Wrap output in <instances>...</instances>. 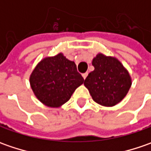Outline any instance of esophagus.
Returning a JSON list of instances; mask_svg holds the SVG:
<instances>
[{"instance_id":"1","label":"esophagus","mask_w":151,"mask_h":151,"mask_svg":"<svg viewBox=\"0 0 151 151\" xmlns=\"http://www.w3.org/2000/svg\"><path fill=\"white\" fill-rule=\"evenodd\" d=\"M82 76H83V78L84 80L86 78V76H87V73H84V74H82Z\"/></svg>"}]
</instances>
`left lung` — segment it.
I'll return each instance as SVG.
<instances>
[{
  "label": "left lung",
  "mask_w": 151,
  "mask_h": 151,
  "mask_svg": "<svg viewBox=\"0 0 151 151\" xmlns=\"http://www.w3.org/2000/svg\"><path fill=\"white\" fill-rule=\"evenodd\" d=\"M94 70L84 81L92 99L104 107L122 101L132 85L130 75L116 58L98 54L92 60Z\"/></svg>",
  "instance_id": "8db88e82"
}]
</instances>
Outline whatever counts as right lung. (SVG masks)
<instances>
[{"label": "right lung", "instance_id": "add662e5", "mask_svg": "<svg viewBox=\"0 0 151 151\" xmlns=\"http://www.w3.org/2000/svg\"><path fill=\"white\" fill-rule=\"evenodd\" d=\"M29 81L36 97L50 107L65 104L84 82L75 62L69 60L62 53L43 59L32 70Z\"/></svg>", "mask_w": 151, "mask_h": 151}]
</instances>
